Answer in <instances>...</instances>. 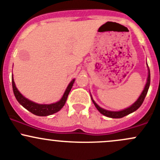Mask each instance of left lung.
<instances>
[{
    "label": "left lung",
    "instance_id": "1",
    "mask_svg": "<svg viewBox=\"0 0 160 160\" xmlns=\"http://www.w3.org/2000/svg\"><path fill=\"white\" fill-rule=\"evenodd\" d=\"M148 73L149 74H148L147 82H146V86H145L144 90H143V91L142 92L141 95H140L139 98H138V100H137V101H135V102L134 103L132 106H130L129 108H126V109H124V110L120 111H108V110H105V109L101 108V107H99V106H98V104L95 103V101L92 99V101H93V103L94 104L95 107L97 108V109H98V110L99 111L101 114H104V116H107V117H109V118H121L125 117V116L128 115V114H131V113H132V112H134L135 111H136L137 109H138V108L142 105V104L143 103V101H144L145 98H146V94H147L148 90H149V85H150L149 69V72H148Z\"/></svg>",
    "mask_w": 160,
    "mask_h": 160
}]
</instances>
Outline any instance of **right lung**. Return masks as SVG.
I'll return each mask as SVG.
<instances>
[{"label": "right lung", "instance_id": "add662e5", "mask_svg": "<svg viewBox=\"0 0 160 160\" xmlns=\"http://www.w3.org/2000/svg\"><path fill=\"white\" fill-rule=\"evenodd\" d=\"M11 80H12L13 92H14V96H15L16 99L18 101L19 104H22L25 109L29 111L31 113L38 116H48L50 115V114H54V113H56L57 111L60 110V109L63 107L64 104H65L67 99V97H68L69 95V93H70L71 88H72V85H73L74 81H75V79H73V80L70 82V84L67 87V90H66L62 98H61L58 102L51 104H37V103L33 102V101H31L28 99H27V98H25V97L18 90L15 84H14V78H13V77Z\"/></svg>", "mask_w": 160, "mask_h": 160}]
</instances>
